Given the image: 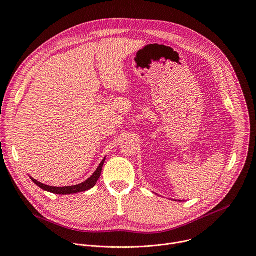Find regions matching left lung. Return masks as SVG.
<instances>
[{
    "label": "left lung",
    "mask_w": 256,
    "mask_h": 256,
    "mask_svg": "<svg viewBox=\"0 0 256 256\" xmlns=\"http://www.w3.org/2000/svg\"><path fill=\"white\" fill-rule=\"evenodd\" d=\"M179 202H180V200H179Z\"/></svg>",
    "instance_id": "8db88e82"
}]
</instances>
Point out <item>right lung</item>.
Listing matches in <instances>:
<instances>
[{
    "instance_id": "add662e5",
    "label": "right lung",
    "mask_w": 256,
    "mask_h": 256,
    "mask_svg": "<svg viewBox=\"0 0 256 256\" xmlns=\"http://www.w3.org/2000/svg\"><path fill=\"white\" fill-rule=\"evenodd\" d=\"M105 159L106 157H104V159L101 161V163L99 164V166L97 167L96 171L87 179L85 180L84 182H82V184H77V186H62V188H56V186H46V184H42V182L38 181L36 179L32 178L30 176V179L34 182V184L40 186L42 190H46V192H50L52 194H78V192H87L89 190H91L92 188L95 186L97 180L99 179L100 175H101V172H102V167H103V164L105 162Z\"/></svg>"
}]
</instances>
